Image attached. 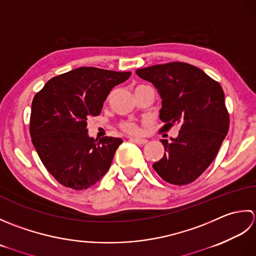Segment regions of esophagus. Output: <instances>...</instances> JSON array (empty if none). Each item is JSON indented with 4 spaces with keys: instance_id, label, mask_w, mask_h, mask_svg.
<instances>
[{
    "instance_id": "esophagus-1",
    "label": "esophagus",
    "mask_w": 256,
    "mask_h": 256,
    "mask_svg": "<svg viewBox=\"0 0 256 256\" xmlns=\"http://www.w3.org/2000/svg\"><path fill=\"white\" fill-rule=\"evenodd\" d=\"M130 140L137 144H144L146 142H147V139H144V138H130Z\"/></svg>"
}]
</instances>
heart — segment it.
<instances>
[{
    "mask_svg": "<svg viewBox=\"0 0 256 256\" xmlns=\"http://www.w3.org/2000/svg\"><path fill=\"white\" fill-rule=\"evenodd\" d=\"M120 129L129 134H134L139 132V127L134 122H122L120 124Z\"/></svg>",
    "mask_w": 256,
    "mask_h": 256,
    "instance_id": "b5f03b06",
    "label": "heart"
}]
</instances>
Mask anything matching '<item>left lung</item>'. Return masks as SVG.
I'll use <instances>...</instances> for the list:
<instances>
[{"instance_id":"8db88e82","label":"left lung","mask_w":256,"mask_h":256,"mask_svg":"<svg viewBox=\"0 0 256 256\" xmlns=\"http://www.w3.org/2000/svg\"><path fill=\"white\" fill-rule=\"evenodd\" d=\"M152 82L162 98L160 132L180 124L171 142L161 140L166 152L152 164L161 179L174 186L196 180L216 157L228 132L230 116L221 85L198 67L181 62L136 72Z\"/></svg>"}]
</instances>
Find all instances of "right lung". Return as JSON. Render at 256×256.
I'll list each match as a JSON object with an SVG mask.
<instances>
[{
  "label": "right lung",
  "mask_w": 256,
  "mask_h": 256,
  "mask_svg": "<svg viewBox=\"0 0 256 256\" xmlns=\"http://www.w3.org/2000/svg\"><path fill=\"white\" fill-rule=\"evenodd\" d=\"M130 75L80 67L53 77L36 92L30 134L40 161L62 186L87 189L110 168L122 140L88 137L87 119L100 114L108 94Z\"/></svg>",
  "instance_id": "obj_1"
}]
</instances>
